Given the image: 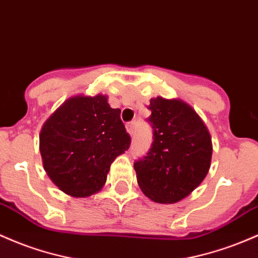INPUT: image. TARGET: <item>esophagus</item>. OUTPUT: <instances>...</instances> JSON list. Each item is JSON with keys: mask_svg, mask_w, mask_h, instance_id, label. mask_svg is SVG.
<instances>
[{"mask_svg": "<svg viewBox=\"0 0 258 258\" xmlns=\"http://www.w3.org/2000/svg\"><path fill=\"white\" fill-rule=\"evenodd\" d=\"M126 130L130 135H134L135 134V130H136V122L135 121H131V122L126 123Z\"/></svg>", "mask_w": 258, "mask_h": 258, "instance_id": "obj_1", "label": "esophagus"}]
</instances>
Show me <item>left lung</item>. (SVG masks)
<instances>
[{
    "label": "left lung",
    "mask_w": 258,
    "mask_h": 258,
    "mask_svg": "<svg viewBox=\"0 0 258 258\" xmlns=\"http://www.w3.org/2000/svg\"><path fill=\"white\" fill-rule=\"evenodd\" d=\"M149 151L134 166L141 189L158 203H175L202 182L211 166L212 140L191 106L177 99H151Z\"/></svg>",
    "instance_id": "obj_1"
}]
</instances>
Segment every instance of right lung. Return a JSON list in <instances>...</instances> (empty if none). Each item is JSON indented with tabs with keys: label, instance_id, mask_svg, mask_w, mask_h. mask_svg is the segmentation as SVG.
<instances>
[{
	"label": "right lung",
	"instance_id": "add662e5",
	"mask_svg": "<svg viewBox=\"0 0 258 258\" xmlns=\"http://www.w3.org/2000/svg\"><path fill=\"white\" fill-rule=\"evenodd\" d=\"M105 95L73 97L44 123L40 153L45 171L64 194L88 197L100 191L110 165L130 148L131 137Z\"/></svg>",
	"mask_w": 258,
	"mask_h": 258
}]
</instances>
